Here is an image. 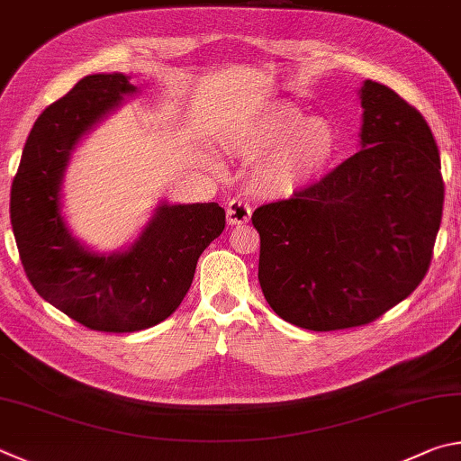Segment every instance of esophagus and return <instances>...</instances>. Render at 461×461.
Returning <instances> with one entry per match:
<instances>
[{"mask_svg":"<svg viewBox=\"0 0 461 461\" xmlns=\"http://www.w3.org/2000/svg\"><path fill=\"white\" fill-rule=\"evenodd\" d=\"M249 221H251V206L243 198H232L226 204V222L230 226H239L247 224Z\"/></svg>","mask_w":461,"mask_h":461,"instance_id":"obj_1","label":"esophagus"}]
</instances>
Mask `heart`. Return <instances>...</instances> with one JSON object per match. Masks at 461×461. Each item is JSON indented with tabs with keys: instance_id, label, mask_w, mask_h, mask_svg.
Instances as JSON below:
<instances>
[{
	"instance_id": "obj_1",
	"label": "heart",
	"mask_w": 461,
	"mask_h": 461,
	"mask_svg": "<svg viewBox=\"0 0 461 461\" xmlns=\"http://www.w3.org/2000/svg\"><path fill=\"white\" fill-rule=\"evenodd\" d=\"M235 149L262 159L255 190L265 196H292L320 182L340 153V133L332 121L308 117L294 104L269 103L239 127Z\"/></svg>"
}]
</instances>
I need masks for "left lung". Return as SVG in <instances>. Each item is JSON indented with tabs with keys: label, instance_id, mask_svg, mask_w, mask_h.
Returning a JSON list of instances; mask_svg holds the SVG:
<instances>
[{
	"label": "left lung",
	"instance_id": "obj_1",
	"mask_svg": "<svg viewBox=\"0 0 461 461\" xmlns=\"http://www.w3.org/2000/svg\"><path fill=\"white\" fill-rule=\"evenodd\" d=\"M358 95L362 149L251 216L265 300L313 332L370 324L413 294L441 224V161L427 121L375 80Z\"/></svg>",
	"mask_w": 461,
	"mask_h": 461
}]
</instances>
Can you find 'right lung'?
I'll return each instance as SVG.
<instances>
[{
	"instance_id": "add662e5",
	"label": "right lung",
	"mask_w": 461,
	"mask_h": 461,
	"mask_svg": "<svg viewBox=\"0 0 461 461\" xmlns=\"http://www.w3.org/2000/svg\"><path fill=\"white\" fill-rule=\"evenodd\" d=\"M127 75H88L36 119L12 184L10 218L23 271L48 303L85 328L137 332L172 316L202 251L224 230L216 202L161 204L131 247L95 253L62 214V177L78 141L137 86Z\"/></svg>"
}]
</instances>
